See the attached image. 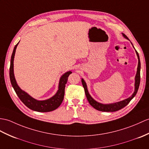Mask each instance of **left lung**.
<instances>
[{"label": "left lung", "mask_w": 149, "mask_h": 149, "mask_svg": "<svg viewBox=\"0 0 149 149\" xmlns=\"http://www.w3.org/2000/svg\"><path fill=\"white\" fill-rule=\"evenodd\" d=\"M123 36H124V38L128 39V38H127V37L125 35V34L123 33ZM136 53L138 59V63L136 74L135 76V82H134V91L133 93V95H131V96H130V97H129L128 98L125 99V100H123V101H120L119 102L110 103V104H102V103L97 102L91 97L90 95H89V93L88 90V88H87V85H86V83L85 82L84 79H82V80H81L82 84L83 87H84V89L86 98H87L89 104H90L93 107V108H95V109L99 110V111H102V112H116V111H117V110L124 108V107H126L130 103L131 100L134 97V96L136 95L137 91L138 90V88H139V86H140V68H141L139 54H138V52L136 51Z\"/></svg>", "instance_id": "8db88e82"}]
</instances>
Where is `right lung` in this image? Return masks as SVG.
Returning a JSON list of instances; mask_svg holds the SVG:
<instances>
[{"instance_id": "add662e5", "label": "right lung", "mask_w": 149, "mask_h": 149, "mask_svg": "<svg viewBox=\"0 0 149 149\" xmlns=\"http://www.w3.org/2000/svg\"><path fill=\"white\" fill-rule=\"evenodd\" d=\"M18 43L14 47L11 59V65H10L9 68L10 81H11L12 86L14 89H15L16 95H18L19 98L21 100V101L28 108L34 110V111L40 112H47L53 111V110L56 109L58 107H60L61 103L63 102L65 95V84H67L68 76L70 74H72V72L68 71L66 72V73H65L60 77V81H59L58 90L53 97L46 100H41V101L34 99L32 96H30L28 94V93L23 91L22 89H21L18 85L17 84L15 75H14V58H15L16 49Z\"/></svg>"}]
</instances>
